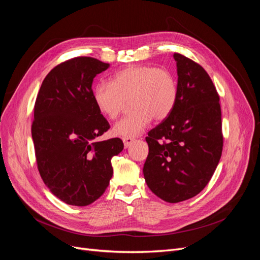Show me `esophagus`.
Listing matches in <instances>:
<instances>
[{
    "label": "esophagus",
    "instance_id": "1",
    "mask_svg": "<svg viewBox=\"0 0 260 260\" xmlns=\"http://www.w3.org/2000/svg\"><path fill=\"white\" fill-rule=\"evenodd\" d=\"M122 141H123V145L125 148H128L133 142H135V140H133L132 138H123Z\"/></svg>",
    "mask_w": 260,
    "mask_h": 260
}]
</instances>
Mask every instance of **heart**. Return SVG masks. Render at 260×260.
Masks as SVG:
<instances>
[{
	"label": "heart",
	"mask_w": 260,
	"mask_h": 260,
	"mask_svg": "<svg viewBox=\"0 0 260 260\" xmlns=\"http://www.w3.org/2000/svg\"><path fill=\"white\" fill-rule=\"evenodd\" d=\"M129 100L133 112L113 127L114 135L120 138L138 137L153 118L166 119L177 104L176 78L166 69L133 65L116 73L111 83L100 82L93 89L99 112L109 119L120 115Z\"/></svg>",
	"instance_id": "1"
}]
</instances>
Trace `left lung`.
Segmentation results:
<instances>
[{
	"label": "left lung",
	"mask_w": 260,
	"mask_h": 260,
	"mask_svg": "<svg viewBox=\"0 0 260 260\" xmlns=\"http://www.w3.org/2000/svg\"><path fill=\"white\" fill-rule=\"evenodd\" d=\"M178 100L172 113L145 138L148 155L143 167L147 186L159 199L179 203L207 185L222 153L219 95L198 62L174 54Z\"/></svg>",
	"instance_id": "1"
}]
</instances>
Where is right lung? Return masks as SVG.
<instances>
[{
  "label": "right lung",
  "mask_w": 260,
  "mask_h": 260,
  "mask_svg": "<svg viewBox=\"0 0 260 260\" xmlns=\"http://www.w3.org/2000/svg\"><path fill=\"white\" fill-rule=\"evenodd\" d=\"M109 64L79 56L54 67L35 104L31 135L38 170L50 191L68 205L88 206L113 177L112 157L123 149L119 138L94 142L109 127L93 101L92 83Z\"/></svg>",
  "instance_id": "right-lung-1"
}]
</instances>
